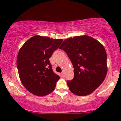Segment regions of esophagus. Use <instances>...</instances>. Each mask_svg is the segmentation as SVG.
<instances>
[{"label":"esophagus","mask_w":121,"mask_h":121,"mask_svg":"<svg viewBox=\"0 0 121 121\" xmlns=\"http://www.w3.org/2000/svg\"><path fill=\"white\" fill-rule=\"evenodd\" d=\"M61 76H62V77H64V72H62V73H61Z\"/></svg>","instance_id":"obj_1"}]
</instances>
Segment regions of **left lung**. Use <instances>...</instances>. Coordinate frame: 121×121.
Instances as JSON below:
<instances>
[{"instance_id": "8db88e82", "label": "left lung", "mask_w": 121, "mask_h": 121, "mask_svg": "<svg viewBox=\"0 0 121 121\" xmlns=\"http://www.w3.org/2000/svg\"><path fill=\"white\" fill-rule=\"evenodd\" d=\"M67 54L74 69V78L67 84L72 93L91 94L103 82L107 73V55L103 46L87 35L65 40L59 48Z\"/></svg>"}]
</instances>
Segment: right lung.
Instances as JSON below:
<instances>
[{
    "label": "right lung",
    "instance_id": "add662e5",
    "mask_svg": "<svg viewBox=\"0 0 121 121\" xmlns=\"http://www.w3.org/2000/svg\"><path fill=\"white\" fill-rule=\"evenodd\" d=\"M62 41L36 35L26 41L19 50L17 58L19 78L33 95L44 96L55 89L60 77L53 71L49 59Z\"/></svg>",
    "mask_w": 121,
    "mask_h": 121
}]
</instances>
